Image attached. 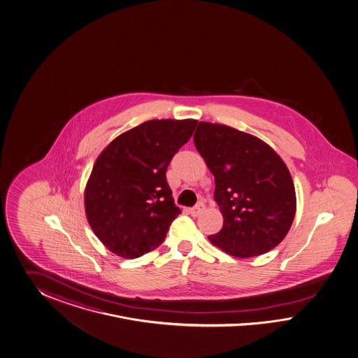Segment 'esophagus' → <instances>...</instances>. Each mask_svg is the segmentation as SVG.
<instances>
[{"label": "esophagus", "mask_w": 358, "mask_h": 358, "mask_svg": "<svg viewBox=\"0 0 358 358\" xmlns=\"http://www.w3.org/2000/svg\"><path fill=\"white\" fill-rule=\"evenodd\" d=\"M203 210H205V205H203L202 202H199V203H196L194 207H192L190 213H192L193 217H198Z\"/></svg>", "instance_id": "34e87169"}]
</instances>
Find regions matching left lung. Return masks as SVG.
I'll list each match as a JSON object with an SVG mask.
<instances>
[{
    "instance_id": "left-lung-1",
    "label": "left lung",
    "mask_w": 358,
    "mask_h": 358,
    "mask_svg": "<svg viewBox=\"0 0 358 358\" xmlns=\"http://www.w3.org/2000/svg\"><path fill=\"white\" fill-rule=\"evenodd\" d=\"M194 145L215 177L214 198L224 217L208 240L240 259L275 248L296 208L293 180L281 157L253 135L207 122L198 123Z\"/></svg>"
}]
</instances>
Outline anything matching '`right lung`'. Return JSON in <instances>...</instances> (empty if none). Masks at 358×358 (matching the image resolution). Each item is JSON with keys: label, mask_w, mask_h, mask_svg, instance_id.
I'll return each mask as SVG.
<instances>
[{"label": "right lung", "mask_w": 358, "mask_h": 358, "mask_svg": "<svg viewBox=\"0 0 358 358\" xmlns=\"http://www.w3.org/2000/svg\"><path fill=\"white\" fill-rule=\"evenodd\" d=\"M196 120H153L115 138L98 156L85 189L89 224L124 259L157 248L181 210L166 169L193 135Z\"/></svg>", "instance_id": "1"}]
</instances>
